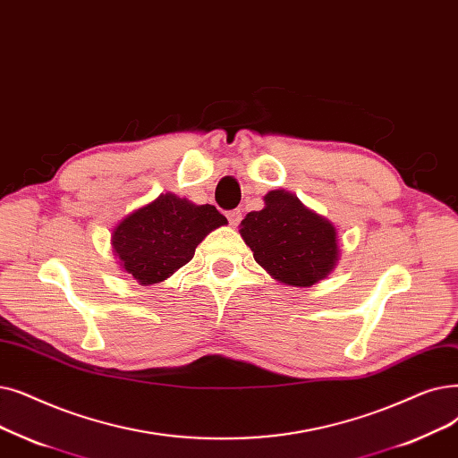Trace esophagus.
I'll list each match as a JSON object with an SVG mask.
<instances>
[{"label": "esophagus", "instance_id": "1", "mask_svg": "<svg viewBox=\"0 0 458 458\" xmlns=\"http://www.w3.org/2000/svg\"><path fill=\"white\" fill-rule=\"evenodd\" d=\"M226 216H228V223L232 226H237V225H240V221H242V211L240 209H232V211L226 213Z\"/></svg>", "mask_w": 458, "mask_h": 458}]
</instances>
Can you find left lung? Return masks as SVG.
<instances>
[{
  "mask_svg": "<svg viewBox=\"0 0 458 458\" xmlns=\"http://www.w3.org/2000/svg\"><path fill=\"white\" fill-rule=\"evenodd\" d=\"M264 204L240 225L254 260L290 286L309 288L324 281L339 260L335 226L286 191H269Z\"/></svg>",
  "mask_w": 458,
  "mask_h": 458,
  "instance_id": "obj_1",
  "label": "left lung"
}]
</instances>
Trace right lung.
<instances>
[{
  "label": "right lung",
  "mask_w": 458,
  "mask_h": 458,
  "mask_svg": "<svg viewBox=\"0 0 458 458\" xmlns=\"http://www.w3.org/2000/svg\"><path fill=\"white\" fill-rule=\"evenodd\" d=\"M225 225L226 216L215 206H196L166 192L127 215L112 232V247L119 266L148 286L191 262L204 237Z\"/></svg>",
  "instance_id": "right-lung-1"
}]
</instances>
